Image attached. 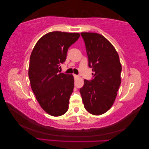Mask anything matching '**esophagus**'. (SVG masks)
Masks as SVG:
<instances>
[{"instance_id": "34e87169", "label": "esophagus", "mask_w": 149, "mask_h": 149, "mask_svg": "<svg viewBox=\"0 0 149 149\" xmlns=\"http://www.w3.org/2000/svg\"><path fill=\"white\" fill-rule=\"evenodd\" d=\"M73 76H74V78H77L78 77V76L77 75V74H74Z\"/></svg>"}]
</instances>
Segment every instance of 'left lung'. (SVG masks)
<instances>
[{
  "instance_id": "left-lung-1",
  "label": "left lung",
  "mask_w": 149,
  "mask_h": 149,
  "mask_svg": "<svg viewBox=\"0 0 149 149\" xmlns=\"http://www.w3.org/2000/svg\"><path fill=\"white\" fill-rule=\"evenodd\" d=\"M93 80H84L80 89L84 107L93 115H101L113 106L121 84V65L116 50L104 36L81 33Z\"/></svg>"
}]
</instances>
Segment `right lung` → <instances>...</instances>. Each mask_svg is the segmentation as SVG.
Returning <instances> with one entry per match:
<instances>
[{
    "mask_svg": "<svg viewBox=\"0 0 149 149\" xmlns=\"http://www.w3.org/2000/svg\"><path fill=\"white\" fill-rule=\"evenodd\" d=\"M80 36L78 33H48L36 42L30 56L31 87L40 107L51 116H62L68 110L74 77L59 72L58 68L65 61L68 48Z\"/></svg>",
    "mask_w": 149,
    "mask_h": 149,
    "instance_id": "obj_1",
    "label": "right lung"
}]
</instances>
